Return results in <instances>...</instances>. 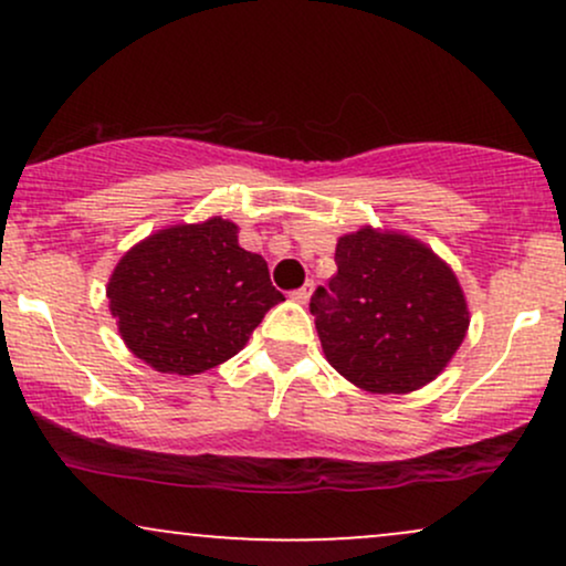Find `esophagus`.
<instances>
[{
    "label": "esophagus",
    "instance_id": "obj_1",
    "mask_svg": "<svg viewBox=\"0 0 566 566\" xmlns=\"http://www.w3.org/2000/svg\"><path fill=\"white\" fill-rule=\"evenodd\" d=\"M311 295H314V282H305L301 290L292 292V301H297V303H308V301H311Z\"/></svg>",
    "mask_w": 566,
    "mask_h": 566
}]
</instances>
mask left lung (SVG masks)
Wrapping results in <instances>:
<instances>
[{
    "label": "left lung",
    "instance_id": "1",
    "mask_svg": "<svg viewBox=\"0 0 566 566\" xmlns=\"http://www.w3.org/2000/svg\"><path fill=\"white\" fill-rule=\"evenodd\" d=\"M335 263L311 297L329 365L369 394H412L437 380L471 324L450 265L420 239L373 226L343 233Z\"/></svg>",
    "mask_w": 566,
    "mask_h": 566
}]
</instances>
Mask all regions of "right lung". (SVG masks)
I'll return each instance as SVG.
<instances>
[{
	"instance_id": "right-lung-1",
	"label": "right lung",
	"mask_w": 566,
	"mask_h": 566,
	"mask_svg": "<svg viewBox=\"0 0 566 566\" xmlns=\"http://www.w3.org/2000/svg\"><path fill=\"white\" fill-rule=\"evenodd\" d=\"M125 346L165 375H199L247 346L284 295L226 218L178 223L129 247L106 287Z\"/></svg>"
}]
</instances>
